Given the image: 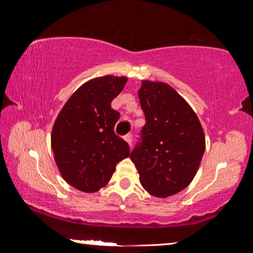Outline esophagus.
I'll return each instance as SVG.
<instances>
[{
  "mask_svg": "<svg viewBox=\"0 0 253 253\" xmlns=\"http://www.w3.org/2000/svg\"><path fill=\"white\" fill-rule=\"evenodd\" d=\"M124 139H125L128 144L131 145V143H132V136H131V135L128 134V135H126V136H124Z\"/></svg>",
  "mask_w": 253,
  "mask_h": 253,
  "instance_id": "obj_1",
  "label": "esophagus"
}]
</instances>
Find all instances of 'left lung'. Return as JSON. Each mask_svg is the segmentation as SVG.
<instances>
[{
	"mask_svg": "<svg viewBox=\"0 0 253 253\" xmlns=\"http://www.w3.org/2000/svg\"><path fill=\"white\" fill-rule=\"evenodd\" d=\"M138 97L146 124L130 160L145 190L165 199L193 181L205 151V135L195 111L169 84L143 80Z\"/></svg>",
	"mask_w": 253,
	"mask_h": 253,
	"instance_id": "obj_1",
	"label": "left lung"
}]
</instances>
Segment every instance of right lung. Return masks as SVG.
<instances>
[{
    "instance_id": "obj_1",
    "label": "right lung",
    "mask_w": 253,
    "mask_h": 253,
    "mask_svg": "<svg viewBox=\"0 0 253 253\" xmlns=\"http://www.w3.org/2000/svg\"><path fill=\"white\" fill-rule=\"evenodd\" d=\"M127 77L104 76L84 83L60 110L51 132V148L62 178L81 192L107 185L129 146L114 131L119 113L111 101Z\"/></svg>"
}]
</instances>
